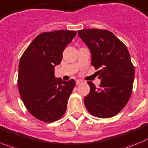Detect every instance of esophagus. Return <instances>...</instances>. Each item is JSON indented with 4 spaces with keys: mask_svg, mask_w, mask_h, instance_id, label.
<instances>
[{
    "mask_svg": "<svg viewBox=\"0 0 148 148\" xmlns=\"http://www.w3.org/2000/svg\"><path fill=\"white\" fill-rule=\"evenodd\" d=\"M82 82H83V81H81V80H77L76 84H77V85H78V84H82Z\"/></svg>",
    "mask_w": 148,
    "mask_h": 148,
    "instance_id": "1",
    "label": "esophagus"
}]
</instances>
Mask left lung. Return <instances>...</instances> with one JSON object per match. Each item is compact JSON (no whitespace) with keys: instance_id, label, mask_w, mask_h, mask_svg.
Segmentation results:
<instances>
[{"instance_id":"8db88e82","label":"left lung","mask_w":148,"mask_h":148,"mask_svg":"<svg viewBox=\"0 0 148 148\" xmlns=\"http://www.w3.org/2000/svg\"><path fill=\"white\" fill-rule=\"evenodd\" d=\"M78 33L91 51V64L100 68L99 88L88 81L90 92L84 98L86 108L95 117H112L126 106L132 94L134 67L130 54L110 31L86 29Z\"/></svg>"}]
</instances>
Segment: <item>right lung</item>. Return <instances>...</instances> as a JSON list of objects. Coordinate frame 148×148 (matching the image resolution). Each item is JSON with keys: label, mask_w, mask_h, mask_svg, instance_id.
<instances>
[{"label": "right lung", "mask_w": 148, "mask_h": 148, "mask_svg": "<svg viewBox=\"0 0 148 148\" xmlns=\"http://www.w3.org/2000/svg\"><path fill=\"white\" fill-rule=\"evenodd\" d=\"M76 31L56 30L38 35L22 54L18 87L27 110L35 118L51 123L62 117L75 81L55 78L54 67Z\"/></svg>", "instance_id": "obj_1"}]
</instances>
